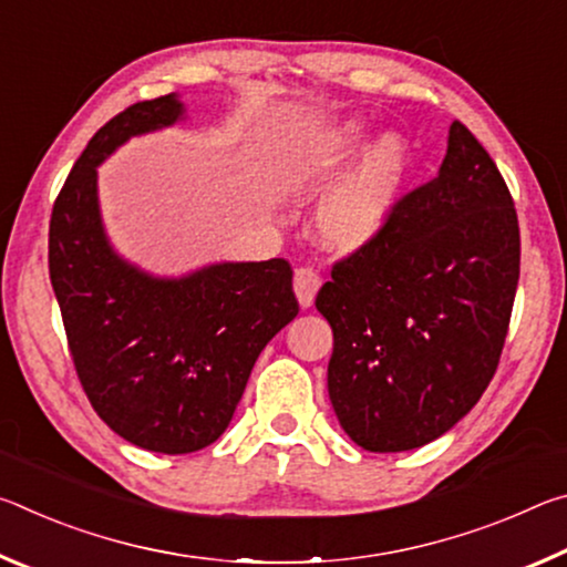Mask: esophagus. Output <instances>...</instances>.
Listing matches in <instances>:
<instances>
[{"label":"esophagus","mask_w":567,"mask_h":567,"mask_svg":"<svg viewBox=\"0 0 567 567\" xmlns=\"http://www.w3.org/2000/svg\"><path fill=\"white\" fill-rule=\"evenodd\" d=\"M295 295H297V302L302 307H310L315 302V295L320 290V275L318 270H312V267H297L295 270Z\"/></svg>","instance_id":"esophagus-1"}]
</instances>
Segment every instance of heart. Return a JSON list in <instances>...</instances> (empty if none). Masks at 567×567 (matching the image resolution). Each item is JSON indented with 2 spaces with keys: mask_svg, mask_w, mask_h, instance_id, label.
Masks as SVG:
<instances>
[{
  "mask_svg": "<svg viewBox=\"0 0 567 567\" xmlns=\"http://www.w3.org/2000/svg\"><path fill=\"white\" fill-rule=\"evenodd\" d=\"M362 145L358 127L334 132L315 150L312 165H338ZM410 172V150L398 134L382 137L362 165L324 199L318 213V235L328 247L358 249L375 237L395 207Z\"/></svg>",
  "mask_w": 567,
  "mask_h": 567,
  "instance_id": "b5f03b06",
  "label": "heart"
}]
</instances>
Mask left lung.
<instances>
[{
	"label": "left lung",
	"mask_w": 567,
	"mask_h": 567,
	"mask_svg": "<svg viewBox=\"0 0 567 567\" xmlns=\"http://www.w3.org/2000/svg\"><path fill=\"white\" fill-rule=\"evenodd\" d=\"M520 277V227L501 169L453 122L435 179L332 265L330 402L370 453L430 443L473 410L501 362Z\"/></svg>",
	"instance_id": "1"
}]
</instances>
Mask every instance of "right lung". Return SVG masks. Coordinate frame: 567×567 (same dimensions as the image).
Wrapping results in <instances>:
<instances>
[{
  "mask_svg": "<svg viewBox=\"0 0 567 567\" xmlns=\"http://www.w3.org/2000/svg\"><path fill=\"white\" fill-rule=\"evenodd\" d=\"M179 114L165 94L112 117L74 162L50 219V280L84 395L120 437L165 455L225 433L255 360L300 312L282 257L155 280L110 249L94 167Z\"/></svg>",
  "mask_w": 567,
  "mask_h": 567,
  "instance_id": "obj_1",
  "label": "right lung"
}]
</instances>
